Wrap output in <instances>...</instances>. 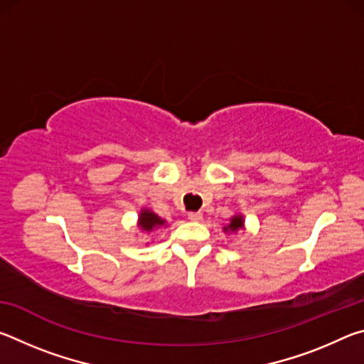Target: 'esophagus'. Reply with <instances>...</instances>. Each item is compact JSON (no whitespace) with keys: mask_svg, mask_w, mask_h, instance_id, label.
Returning <instances> with one entry per match:
<instances>
[{"mask_svg":"<svg viewBox=\"0 0 364 364\" xmlns=\"http://www.w3.org/2000/svg\"><path fill=\"white\" fill-rule=\"evenodd\" d=\"M202 217H204V215H202L200 212H189V213H188V218H189L191 221H200Z\"/></svg>","mask_w":364,"mask_h":364,"instance_id":"obj_1","label":"esophagus"}]
</instances>
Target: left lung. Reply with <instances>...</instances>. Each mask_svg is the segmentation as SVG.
I'll return each instance as SVG.
<instances>
[{
    "label": "left lung",
    "instance_id": "1",
    "mask_svg": "<svg viewBox=\"0 0 364 364\" xmlns=\"http://www.w3.org/2000/svg\"><path fill=\"white\" fill-rule=\"evenodd\" d=\"M244 230H245V220H244V215H241V213L232 215V217L230 218V223L223 226V232H226V234H234V232L244 231Z\"/></svg>",
    "mask_w": 364,
    "mask_h": 364
}]
</instances>
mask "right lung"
<instances>
[{
  "mask_svg": "<svg viewBox=\"0 0 364 364\" xmlns=\"http://www.w3.org/2000/svg\"><path fill=\"white\" fill-rule=\"evenodd\" d=\"M165 226H167V221L160 218L157 213H154L151 208H141L138 215V228L141 230V232L149 234Z\"/></svg>",
  "mask_w": 364,
  "mask_h": 364,
  "instance_id": "add662e5",
  "label": "right lung"
}]
</instances>
